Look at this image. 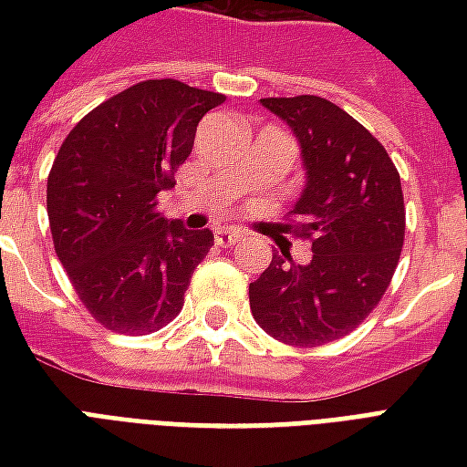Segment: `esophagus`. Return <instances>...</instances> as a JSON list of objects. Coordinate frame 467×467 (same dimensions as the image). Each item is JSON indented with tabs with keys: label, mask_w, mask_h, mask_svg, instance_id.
Returning <instances> with one entry per match:
<instances>
[{
	"label": "esophagus",
	"mask_w": 467,
	"mask_h": 467,
	"mask_svg": "<svg viewBox=\"0 0 467 467\" xmlns=\"http://www.w3.org/2000/svg\"><path fill=\"white\" fill-rule=\"evenodd\" d=\"M243 237L244 234L240 233V230H234V227H217V230H214V243L223 244V247L237 244Z\"/></svg>",
	"instance_id": "1"
}]
</instances>
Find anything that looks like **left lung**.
Wrapping results in <instances>:
<instances>
[{
	"label": "left lung",
	"instance_id": "left-lung-1",
	"mask_svg": "<svg viewBox=\"0 0 467 467\" xmlns=\"http://www.w3.org/2000/svg\"><path fill=\"white\" fill-rule=\"evenodd\" d=\"M300 142L307 182L287 233L313 244V260L273 263L250 283V310L285 345L317 348L352 333L388 290L405 240L400 174L375 137L323 97H267Z\"/></svg>",
	"mask_w": 467,
	"mask_h": 467
}]
</instances>
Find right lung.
<instances>
[{
	"label": "right lung",
	"instance_id": "obj_1",
	"mask_svg": "<svg viewBox=\"0 0 467 467\" xmlns=\"http://www.w3.org/2000/svg\"><path fill=\"white\" fill-rule=\"evenodd\" d=\"M224 95L147 79L109 97L67 134L47 177V214L59 263L97 323L150 335L177 317L210 230L157 213L174 187L197 124Z\"/></svg>",
	"mask_w": 467,
	"mask_h": 467
}]
</instances>
